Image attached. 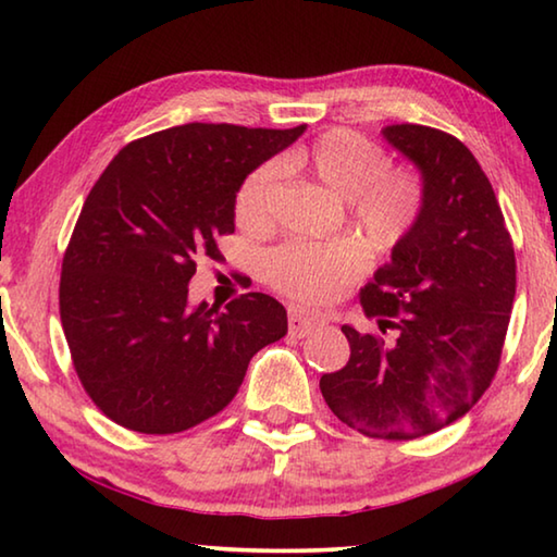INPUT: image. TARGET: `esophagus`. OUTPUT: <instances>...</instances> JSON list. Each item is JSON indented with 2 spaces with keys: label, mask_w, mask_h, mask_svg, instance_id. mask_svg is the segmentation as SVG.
Wrapping results in <instances>:
<instances>
[{
  "label": "esophagus",
  "mask_w": 557,
  "mask_h": 557,
  "mask_svg": "<svg viewBox=\"0 0 557 557\" xmlns=\"http://www.w3.org/2000/svg\"><path fill=\"white\" fill-rule=\"evenodd\" d=\"M287 322H289V334H295V336H307V334H312L317 326H322V324H324V319L307 314L305 309L292 307V309H289Z\"/></svg>",
  "instance_id": "34e87169"
}]
</instances>
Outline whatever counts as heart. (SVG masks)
<instances>
[{"mask_svg": "<svg viewBox=\"0 0 557 557\" xmlns=\"http://www.w3.org/2000/svg\"><path fill=\"white\" fill-rule=\"evenodd\" d=\"M285 174L309 176L342 196L346 213L373 248L391 250L420 219L422 184L408 169L391 166V157L363 135L326 132L309 147H295L277 159ZM275 169L260 166L235 196V221L248 231L270 223ZM363 245L356 240L287 243L268 260V277L285 295L301 301H326L366 270Z\"/></svg>", "mask_w": 557, "mask_h": 557, "instance_id": "b5f03b06", "label": "heart"}]
</instances>
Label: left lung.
I'll return each instance as SVG.
<instances>
[{"instance_id":"obj_1","label":"left lung","mask_w":557,"mask_h":557,"mask_svg":"<svg viewBox=\"0 0 557 557\" xmlns=\"http://www.w3.org/2000/svg\"><path fill=\"white\" fill-rule=\"evenodd\" d=\"M422 182L420 219L361 289L379 329L344 324V369L319 388L344 425L414 440L474 408L502 358L516 297V256L502 206L474 154L425 125L383 127Z\"/></svg>"}]
</instances>
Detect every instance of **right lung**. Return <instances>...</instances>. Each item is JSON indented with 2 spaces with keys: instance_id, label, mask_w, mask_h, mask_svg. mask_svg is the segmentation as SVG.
<instances>
[{
  "instance_id": "1",
  "label": "right lung",
  "mask_w": 557,
  "mask_h": 557,
  "mask_svg": "<svg viewBox=\"0 0 557 557\" xmlns=\"http://www.w3.org/2000/svg\"><path fill=\"white\" fill-rule=\"evenodd\" d=\"M307 127L188 122L135 139L90 188L63 256L59 305L75 373L117 425L174 435L228 405L262 346L287 334L277 299L188 305L201 258L221 260L235 194Z\"/></svg>"
}]
</instances>
